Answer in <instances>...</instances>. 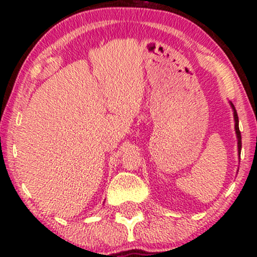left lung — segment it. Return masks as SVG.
Segmentation results:
<instances>
[{"label": "left lung", "mask_w": 257, "mask_h": 257, "mask_svg": "<svg viewBox=\"0 0 257 257\" xmlns=\"http://www.w3.org/2000/svg\"><path fill=\"white\" fill-rule=\"evenodd\" d=\"M231 104V107L233 110V116H234V129H235V134H237V139H238V155H239L240 157V150H241V137H240V132H239V120H238V114H237V111H235L234 106H233L232 102H229Z\"/></svg>", "instance_id": "left-lung-1"}]
</instances>
